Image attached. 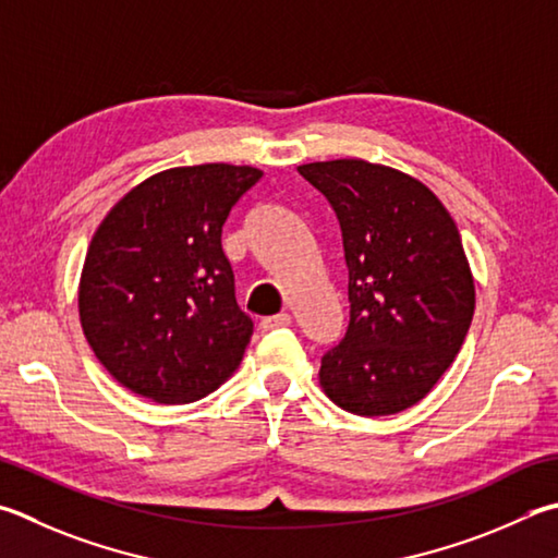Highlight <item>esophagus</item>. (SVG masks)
Here are the masks:
<instances>
[{
	"label": "esophagus",
	"instance_id": "34e87169",
	"mask_svg": "<svg viewBox=\"0 0 558 558\" xmlns=\"http://www.w3.org/2000/svg\"><path fill=\"white\" fill-rule=\"evenodd\" d=\"M292 324V317L288 312L282 314H276V317H266L260 322V331H276V329H282V327H290Z\"/></svg>",
	"mask_w": 558,
	"mask_h": 558
}]
</instances>
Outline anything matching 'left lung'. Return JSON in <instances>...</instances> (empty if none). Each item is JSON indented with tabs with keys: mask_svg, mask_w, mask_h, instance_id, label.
<instances>
[{
	"mask_svg": "<svg viewBox=\"0 0 558 558\" xmlns=\"http://www.w3.org/2000/svg\"><path fill=\"white\" fill-rule=\"evenodd\" d=\"M341 227L349 327L322 356L319 383L361 417L417 404L469 333L475 288L447 207L420 180L361 158L300 166Z\"/></svg>",
	"mask_w": 558,
	"mask_h": 558,
	"instance_id": "1",
	"label": "left lung"
}]
</instances>
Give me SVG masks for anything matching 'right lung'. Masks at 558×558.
Here are the masks:
<instances>
[{"label":"right lung","mask_w":558,"mask_h":558,"mask_svg":"<svg viewBox=\"0 0 558 558\" xmlns=\"http://www.w3.org/2000/svg\"><path fill=\"white\" fill-rule=\"evenodd\" d=\"M258 168H170L126 192L87 248L80 322L99 363L141 398L182 404L244 359L253 322L234 295L221 227Z\"/></svg>","instance_id":"add662e5"}]
</instances>
